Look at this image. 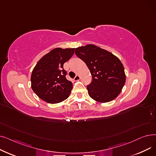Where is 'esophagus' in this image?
I'll return each instance as SVG.
<instances>
[{
  "label": "esophagus",
  "mask_w": 156,
  "mask_h": 156,
  "mask_svg": "<svg viewBox=\"0 0 156 156\" xmlns=\"http://www.w3.org/2000/svg\"><path fill=\"white\" fill-rule=\"evenodd\" d=\"M74 80H75V81H78V80H80V76L79 75H76L75 76V78H74Z\"/></svg>",
  "instance_id": "esophagus-1"
}]
</instances>
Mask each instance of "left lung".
Returning <instances> with one entry per match:
<instances>
[{
    "label": "left lung",
    "mask_w": 156,
    "mask_h": 156,
    "mask_svg": "<svg viewBox=\"0 0 156 156\" xmlns=\"http://www.w3.org/2000/svg\"><path fill=\"white\" fill-rule=\"evenodd\" d=\"M75 52L90 71L92 81L87 87L90 97L99 102L116 98L126 81L124 67L118 57L92 44L78 47Z\"/></svg>",
    "instance_id": "8db88e82"
}]
</instances>
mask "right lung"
<instances>
[{
  "mask_svg": "<svg viewBox=\"0 0 156 156\" xmlns=\"http://www.w3.org/2000/svg\"><path fill=\"white\" fill-rule=\"evenodd\" d=\"M75 48H56L37 63L31 76V88L43 101L56 104L69 97L73 84L66 78L63 64L74 54Z\"/></svg>",
  "mask_w": 156,
  "mask_h": 156,
  "instance_id": "obj_1",
  "label": "right lung"
}]
</instances>
